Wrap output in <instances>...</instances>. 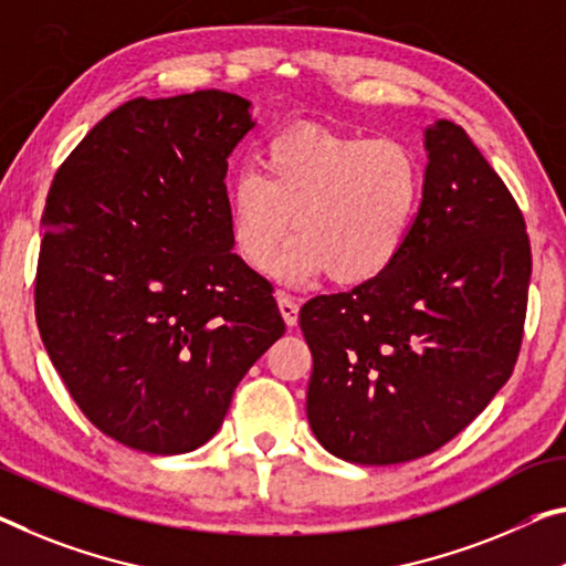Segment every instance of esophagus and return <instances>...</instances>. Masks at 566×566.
Wrapping results in <instances>:
<instances>
[{"label":"esophagus","mask_w":566,"mask_h":566,"mask_svg":"<svg viewBox=\"0 0 566 566\" xmlns=\"http://www.w3.org/2000/svg\"><path fill=\"white\" fill-rule=\"evenodd\" d=\"M275 298H277V306H281V313H283L285 324H289V326L298 324V301H295L293 295L283 293V291H277Z\"/></svg>","instance_id":"esophagus-1"}]
</instances>
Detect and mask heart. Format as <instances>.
<instances>
[{
  "label": "heart",
  "instance_id": "heart-1",
  "mask_svg": "<svg viewBox=\"0 0 566 566\" xmlns=\"http://www.w3.org/2000/svg\"><path fill=\"white\" fill-rule=\"evenodd\" d=\"M260 174L230 185V234L238 255L265 271L291 230L295 240L275 273L311 281L326 271L359 285L395 263L422 202V164L397 138H364L321 126L273 136L258 156Z\"/></svg>",
  "mask_w": 566,
  "mask_h": 566
}]
</instances>
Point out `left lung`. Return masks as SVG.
<instances>
[{
  "instance_id": "8db88e82",
  "label": "left lung",
  "mask_w": 566,
  "mask_h": 566,
  "mask_svg": "<svg viewBox=\"0 0 566 566\" xmlns=\"http://www.w3.org/2000/svg\"><path fill=\"white\" fill-rule=\"evenodd\" d=\"M422 202L385 273L298 313L306 415L328 453L395 465L446 446L506 385L532 248L516 199L453 120L424 128Z\"/></svg>"
}]
</instances>
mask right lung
Listing matches in <instances>:
<instances>
[{
    "instance_id": "right-lung-1",
    "label": "right lung",
    "mask_w": 566,
    "mask_h": 566,
    "mask_svg": "<svg viewBox=\"0 0 566 566\" xmlns=\"http://www.w3.org/2000/svg\"><path fill=\"white\" fill-rule=\"evenodd\" d=\"M253 126L234 93L134 98L52 179L34 316L75 405L120 446H205L285 334L273 285L232 253L228 156Z\"/></svg>"
}]
</instances>
